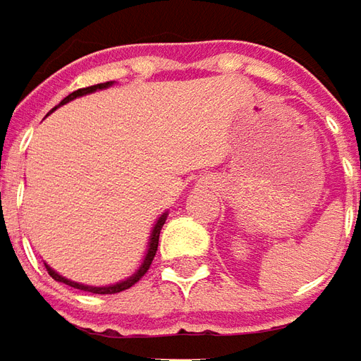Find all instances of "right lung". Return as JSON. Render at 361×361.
<instances>
[{
  "instance_id": "right-lung-1",
  "label": "right lung",
  "mask_w": 361,
  "mask_h": 361,
  "mask_svg": "<svg viewBox=\"0 0 361 361\" xmlns=\"http://www.w3.org/2000/svg\"><path fill=\"white\" fill-rule=\"evenodd\" d=\"M112 82H100V85H92V87H87V88H78V90H75V92H71L67 98H63L61 100V104H65V102H68V100H73V98L77 97H82V94H88V92H94V90H98V88H106L110 87ZM59 104V106H61ZM166 223V213L161 215L160 219H158V223L154 225V229H152V237H149V249L148 252H146V259H144V263L140 264V269L136 271V273L132 274L130 279H126V281H122V283H116V284H110V286H87V284H78V283H73V281H68V279H65V276H61V274H57L53 269H49L47 267V271H49V274L55 279V281H59V283H65L68 284V286H73V288H78V290H87V293H92V294H114V293H122V290H126V288H130V286H134V284L138 283L140 279L144 276V274L148 273L149 264H152V261H154V257H156V251H158V241H160V231H161V225Z\"/></svg>"
}]
</instances>
